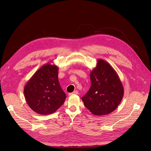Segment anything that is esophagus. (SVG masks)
Wrapping results in <instances>:
<instances>
[{
	"label": "esophagus",
	"mask_w": 151,
	"mask_h": 151,
	"mask_svg": "<svg viewBox=\"0 0 151 151\" xmlns=\"http://www.w3.org/2000/svg\"><path fill=\"white\" fill-rule=\"evenodd\" d=\"M78 94V91L77 90H76V91H74L73 92L71 93H70L69 94V96L71 95V94Z\"/></svg>",
	"instance_id": "1"
}]
</instances>
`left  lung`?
I'll list each match as a JSON object with an SVG mask.
<instances>
[{"label": "left lung", "instance_id": "obj_1", "mask_svg": "<svg viewBox=\"0 0 151 151\" xmlns=\"http://www.w3.org/2000/svg\"><path fill=\"white\" fill-rule=\"evenodd\" d=\"M90 79V90L81 98L85 107L97 116L112 113L124 95V88L116 71L107 61L98 59Z\"/></svg>", "mask_w": 151, "mask_h": 151}]
</instances>
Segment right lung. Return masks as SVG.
<instances>
[{"mask_svg": "<svg viewBox=\"0 0 151 151\" xmlns=\"http://www.w3.org/2000/svg\"><path fill=\"white\" fill-rule=\"evenodd\" d=\"M58 68L48 63L38 70L24 87L26 101L34 112L42 115L55 113L66 99L58 78Z\"/></svg>", "mask_w": 151, "mask_h": 151, "instance_id": "1", "label": "right lung"}]
</instances>
